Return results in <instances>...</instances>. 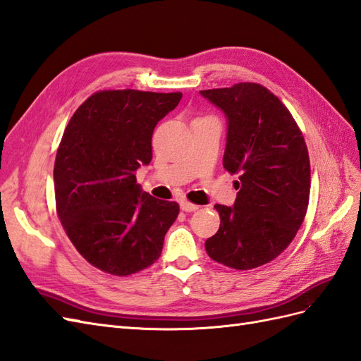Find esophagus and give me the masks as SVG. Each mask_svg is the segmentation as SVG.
Instances as JSON below:
<instances>
[{
  "instance_id": "esophagus-1",
  "label": "esophagus",
  "mask_w": 361,
  "mask_h": 361,
  "mask_svg": "<svg viewBox=\"0 0 361 361\" xmlns=\"http://www.w3.org/2000/svg\"><path fill=\"white\" fill-rule=\"evenodd\" d=\"M180 207L183 212H195L198 209L197 204H193V202H189V201H181Z\"/></svg>"
}]
</instances>
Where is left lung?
I'll list each match as a JSON object with an SVG mask.
<instances>
[{"label": "left lung", "mask_w": 361, "mask_h": 361, "mask_svg": "<svg viewBox=\"0 0 361 361\" xmlns=\"http://www.w3.org/2000/svg\"><path fill=\"white\" fill-rule=\"evenodd\" d=\"M200 92L227 117L223 166L239 177L233 207L215 204L221 224L206 252L230 269L252 270L279 256L307 215V143L288 108L259 84Z\"/></svg>", "instance_id": "8db88e82"}]
</instances>
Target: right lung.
<instances>
[{
  "label": "right lung",
  "mask_w": 361,
  "mask_h": 361,
  "mask_svg": "<svg viewBox=\"0 0 361 361\" xmlns=\"http://www.w3.org/2000/svg\"><path fill=\"white\" fill-rule=\"evenodd\" d=\"M181 96L97 91L63 131L53 169L56 212L76 250L102 271L129 276L161 255L180 206L143 192L135 171L151 163L154 128Z\"/></svg>",
  "instance_id": "right-lung-1"
}]
</instances>
